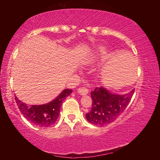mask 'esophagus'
<instances>
[{
    "instance_id": "obj_1",
    "label": "esophagus",
    "mask_w": 160,
    "mask_h": 160,
    "mask_svg": "<svg viewBox=\"0 0 160 160\" xmlns=\"http://www.w3.org/2000/svg\"><path fill=\"white\" fill-rule=\"evenodd\" d=\"M78 92L79 93L80 95H86L88 93V90L86 88H81L78 90Z\"/></svg>"
}]
</instances>
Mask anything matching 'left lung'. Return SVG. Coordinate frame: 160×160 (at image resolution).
<instances>
[{
    "mask_svg": "<svg viewBox=\"0 0 160 160\" xmlns=\"http://www.w3.org/2000/svg\"><path fill=\"white\" fill-rule=\"evenodd\" d=\"M134 90L125 94H115L104 87L91 92L92 107L85 115L88 122L96 126H105L114 121L128 106Z\"/></svg>",
    "mask_w": 160,
    "mask_h": 160,
    "instance_id": "obj_1",
    "label": "left lung"
}]
</instances>
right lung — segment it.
I'll list each match as a JSON object with an SVG mask.
<instances>
[{
  "mask_svg": "<svg viewBox=\"0 0 160 160\" xmlns=\"http://www.w3.org/2000/svg\"><path fill=\"white\" fill-rule=\"evenodd\" d=\"M72 90L65 89L53 101L41 105H29L20 101L15 96V101L24 117L33 125L48 128L52 126L59 116L63 100L72 93Z\"/></svg>",
  "mask_w": 160,
  "mask_h": 160,
  "instance_id": "add662e5",
  "label": "right lung"
}]
</instances>
